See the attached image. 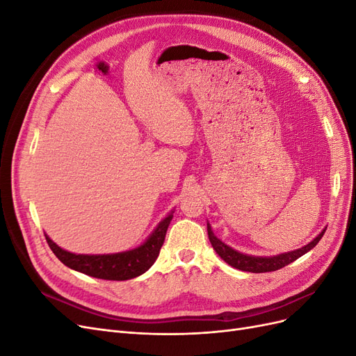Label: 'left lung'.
<instances>
[{
    "mask_svg": "<svg viewBox=\"0 0 356 356\" xmlns=\"http://www.w3.org/2000/svg\"><path fill=\"white\" fill-rule=\"evenodd\" d=\"M325 230L327 229L322 230L314 241L309 242L305 246L298 248V250L282 252V254L272 255V257H258V255H250V254H243V252L233 250L232 246L224 243L222 241H220L217 238V236L213 234V232L211 229V224L208 222V236H209V241H211V245L215 250V252H217L229 266H232L234 268H239V270H243V272H251V273L275 272V270H279V268L288 266L289 263L296 261L297 258H300L301 255H305L310 250H314L316 243L321 241L322 236H324Z\"/></svg>",
    "mask_w": 356,
    "mask_h": 356,
    "instance_id": "obj_1",
    "label": "left lung"
}]
</instances>
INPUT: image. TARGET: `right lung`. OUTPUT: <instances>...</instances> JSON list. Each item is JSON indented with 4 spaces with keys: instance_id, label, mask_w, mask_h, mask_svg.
<instances>
[{
    "instance_id": "add662e5",
    "label": "right lung",
    "mask_w": 356,
    "mask_h": 356,
    "mask_svg": "<svg viewBox=\"0 0 356 356\" xmlns=\"http://www.w3.org/2000/svg\"><path fill=\"white\" fill-rule=\"evenodd\" d=\"M174 217L172 209L148 238L134 250L115 254H74L63 250L46 234V241L59 260L75 272L106 281H127L145 273L157 260L166 230Z\"/></svg>"
}]
</instances>
